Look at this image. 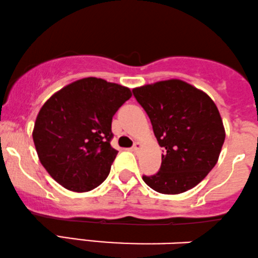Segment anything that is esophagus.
<instances>
[{"label": "esophagus", "mask_w": 258, "mask_h": 258, "mask_svg": "<svg viewBox=\"0 0 258 258\" xmlns=\"http://www.w3.org/2000/svg\"><path fill=\"white\" fill-rule=\"evenodd\" d=\"M140 147H141V144H139V142H135L134 146L132 147V151H134V152H138V151L140 150Z\"/></svg>", "instance_id": "34e87169"}]
</instances>
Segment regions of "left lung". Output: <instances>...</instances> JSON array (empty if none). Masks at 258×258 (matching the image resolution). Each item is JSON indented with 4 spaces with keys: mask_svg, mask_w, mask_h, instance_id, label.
<instances>
[{
    "mask_svg": "<svg viewBox=\"0 0 258 258\" xmlns=\"http://www.w3.org/2000/svg\"><path fill=\"white\" fill-rule=\"evenodd\" d=\"M150 117L163 147L162 165L147 186L163 195L196 187L219 160L226 133L215 102L203 90L181 80H168L133 89Z\"/></svg>",
    "mask_w": 258,
    "mask_h": 258,
    "instance_id": "8db88e82",
    "label": "left lung"
}]
</instances>
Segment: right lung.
Instances as JSON below:
<instances>
[{
    "label": "right lung",
    "mask_w": 258,
    "mask_h": 258,
    "mask_svg": "<svg viewBox=\"0 0 258 258\" xmlns=\"http://www.w3.org/2000/svg\"><path fill=\"white\" fill-rule=\"evenodd\" d=\"M130 98L129 88L88 77L44 102L32 138L39 162L57 183L88 192L104 182L118 153L111 146L112 117Z\"/></svg>",
    "instance_id": "add662e5"
}]
</instances>
